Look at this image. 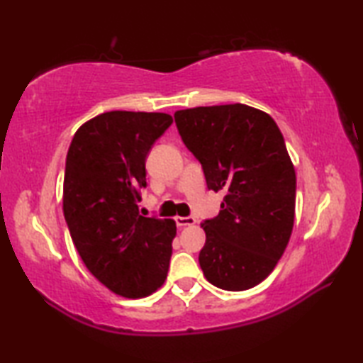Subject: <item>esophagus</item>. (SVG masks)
Returning a JSON list of instances; mask_svg holds the SVG:
<instances>
[{"label":"esophagus","instance_id":"esophagus-1","mask_svg":"<svg viewBox=\"0 0 363 363\" xmlns=\"http://www.w3.org/2000/svg\"><path fill=\"white\" fill-rule=\"evenodd\" d=\"M174 220H176V225L177 227H187V225L195 224V218H192V216H186V218L177 216Z\"/></svg>","mask_w":363,"mask_h":363}]
</instances>
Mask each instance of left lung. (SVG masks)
I'll list each match as a JSON object with an SVG mask.
<instances>
[{
  "mask_svg": "<svg viewBox=\"0 0 363 363\" xmlns=\"http://www.w3.org/2000/svg\"><path fill=\"white\" fill-rule=\"evenodd\" d=\"M182 143L210 190H224L218 216L203 220L199 255L206 280L243 291L272 272L290 240L296 174L272 116L245 104L177 110Z\"/></svg>",
  "mask_w": 363,
  "mask_h": 363,
  "instance_id": "8db88e82",
  "label": "left lung"
}]
</instances>
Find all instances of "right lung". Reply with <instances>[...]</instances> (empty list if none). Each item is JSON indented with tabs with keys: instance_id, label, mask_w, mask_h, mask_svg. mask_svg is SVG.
<instances>
[{
	"instance_id": "obj_1",
	"label": "right lung",
	"mask_w": 363,
	"mask_h": 363,
	"mask_svg": "<svg viewBox=\"0 0 363 363\" xmlns=\"http://www.w3.org/2000/svg\"><path fill=\"white\" fill-rule=\"evenodd\" d=\"M168 113L113 110L86 121L65 160L64 216L84 266L110 291L149 296L167 280L176 224L139 214L145 160Z\"/></svg>"
}]
</instances>
